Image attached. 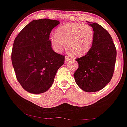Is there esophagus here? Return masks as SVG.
Instances as JSON below:
<instances>
[{
    "mask_svg": "<svg viewBox=\"0 0 127 127\" xmlns=\"http://www.w3.org/2000/svg\"><path fill=\"white\" fill-rule=\"evenodd\" d=\"M70 60H71V59L68 56H66L65 57V63H67L68 62H70Z\"/></svg>",
    "mask_w": 127,
    "mask_h": 127,
    "instance_id": "1",
    "label": "esophagus"
}]
</instances>
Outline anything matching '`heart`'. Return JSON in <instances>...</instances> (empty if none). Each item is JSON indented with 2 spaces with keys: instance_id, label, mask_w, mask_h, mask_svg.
<instances>
[{
  "instance_id": "b5f03b06",
  "label": "heart",
  "mask_w": 127,
  "mask_h": 127,
  "mask_svg": "<svg viewBox=\"0 0 127 127\" xmlns=\"http://www.w3.org/2000/svg\"><path fill=\"white\" fill-rule=\"evenodd\" d=\"M94 40L92 27L86 23H68L56 30V35L50 37V42L56 51L60 52L66 43L71 54L81 57L90 51Z\"/></svg>"
}]
</instances>
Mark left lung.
I'll use <instances>...</instances> for the list:
<instances>
[{"instance_id":"obj_1","label":"left lung","mask_w":127,"mask_h":127,"mask_svg":"<svg viewBox=\"0 0 127 127\" xmlns=\"http://www.w3.org/2000/svg\"><path fill=\"white\" fill-rule=\"evenodd\" d=\"M88 22L94 30V43L85 56L76 59L79 67L74 77L80 89L94 92L105 88L112 79L117 50L107 31L97 23Z\"/></svg>"}]
</instances>
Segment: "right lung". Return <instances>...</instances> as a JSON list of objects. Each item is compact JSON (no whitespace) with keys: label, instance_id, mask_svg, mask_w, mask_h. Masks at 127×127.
<instances>
[{"label":"right lung","instance_id":"1","mask_svg":"<svg viewBox=\"0 0 127 127\" xmlns=\"http://www.w3.org/2000/svg\"><path fill=\"white\" fill-rule=\"evenodd\" d=\"M57 20H33L19 33L13 42L12 62L16 79L26 91L39 94L48 91L65 56L53 51L49 39Z\"/></svg>","mask_w":127,"mask_h":127}]
</instances>
